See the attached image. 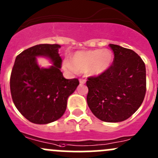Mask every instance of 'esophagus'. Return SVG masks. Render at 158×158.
Masks as SVG:
<instances>
[{"mask_svg":"<svg viewBox=\"0 0 158 158\" xmlns=\"http://www.w3.org/2000/svg\"><path fill=\"white\" fill-rule=\"evenodd\" d=\"M79 81H80V84H85V83H86V80L85 79H80Z\"/></svg>","mask_w":158,"mask_h":158,"instance_id":"34e87169","label":"esophagus"}]
</instances>
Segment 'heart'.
<instances>
[{"label": "heart", "mask_w": 158, "mask_h": 158, "mask_svg": "<svg viewBox=\"0 0 158 158\" xmlns=\"http://www.w3.org/2000/svg\"><path fill=\"white\" fill-rule=\"evenodd\" d=\"M113 60L110 50L79 51L72 55L71 62L66 61L63 65L70 71H86L90 76H99L110 68Z\"/></svg>", "instance_id": "1"}]
</instances>
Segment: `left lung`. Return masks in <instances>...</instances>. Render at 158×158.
Returning <instances> with one entry per match:
<instances>
[{
	"mask_svg": "<svg viewBox=\"0 0 158 158\" xmlns=\"http://www.w3.org/2000/svg\"><path fill=\"white\" fill-rule=\"evenodd\" d=\"M113 64L87 81V105L97 118L107 123L124 121L134 114L146 93L145 64L134 51L110 44Z\"/></svg>",
	"mask_w": 158,
	"mask_h": 158,
	"instance_id": "8db88e82",
	"label": "left lung"
}]
</instances>
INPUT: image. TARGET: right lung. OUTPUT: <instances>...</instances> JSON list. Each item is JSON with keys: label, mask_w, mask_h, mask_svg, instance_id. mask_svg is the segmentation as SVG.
<instances>
[{"label": "right lung", "mask_w": 158, "mask_h": 158, "mask_svg": "<svg viewBox=\"0 0 158 158\" xmlns=\"http://www.w3.org/2000/svg\"><path fill=\"white\" fill-rule=\"evenodd\" d=\"M60 45L40 44L17 56L11 71L10 87L14 105L27 119L35 124H48L64 113L68 97L79 84L78 79H65L60 68ZM48 57L53 64L40 68L36 57Z\"/></svg>", "instance_id": "1"}]
</instances>
